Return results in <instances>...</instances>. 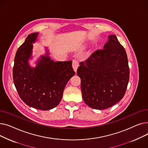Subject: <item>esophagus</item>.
I'll return each instance as SVG.
<instances>
[{"label": "esophagus", "mask_w": 148, "mask_h": 148, "mask_svg": "<svg viewBox=\"0 0 148 148\" xmlns=\"http://www.w3.org/2000/svg\"><path fill=\"white\" fill-rule=\"evenodd\" d=\"M72 66H73L74 71L76 73L77 72V68H78V67H79V62H78V61H77V60L74 59L73 60Z\"/></svg>", "instance_id": "esophagus-1"}]
</instances>
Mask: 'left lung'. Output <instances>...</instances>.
Instances as JSON below:
<instances>
[{"mask_svg": "<svg viewBox=\"0 0 148 148\" xmlns=\"http://www.w3.org/2000/svg\"><path fill=\"white\" fill-rule=\"evenodd\" d=\"M77 73L89 107L103 110L118 103L125 94L130 71L126 51L116 35H108L103 50L80 62Z\"/></svg>", "mask_w": 148, "mask_h": 148, "instance_id": "8db88e82", "label": "left lung"}]
</instances>
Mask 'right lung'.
<instances>
[{
  "instance_id": "add662e5",
  "label": "right lung",
  "mask_w": 148,
  "mask_h": 148,
  "mask_svg": "<svg viewBox=\"0 0 148 148\" xmlns=\"http://www.w3.org/2000/svg\"><path fill=\"white\" fill-rule=\"evenodd\" d=\"M39 33L29 34L16 52L13 68V80L20 98L36 109L48 110L58 106L66 84L75 72L72 61L54 62L49 49L32 66L34 44Z\"/></svg>"
}]
</instances>
